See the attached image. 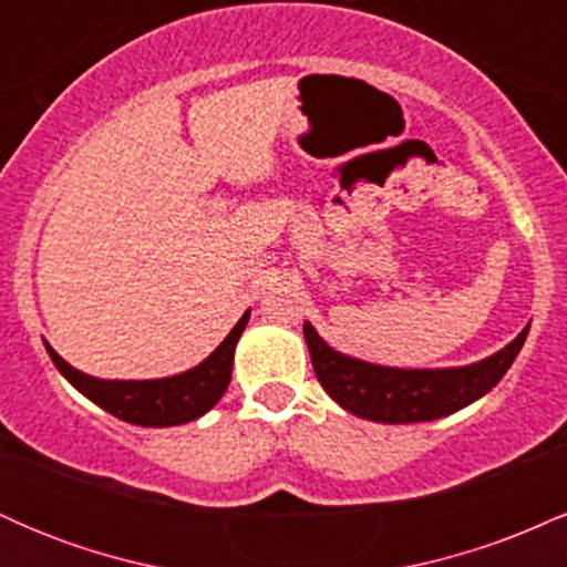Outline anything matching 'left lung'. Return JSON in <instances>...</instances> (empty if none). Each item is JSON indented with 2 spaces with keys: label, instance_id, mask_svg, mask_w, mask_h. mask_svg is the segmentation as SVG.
Here are the masks:
<instances>
[{
  "label": "left lung",
  "instance_id": "left-lung-1",
  "mask_svg": "<svg viewBox=\"0 0 567 567\" xmlns=\"http://www.w3.org/2000/svg\"><path fill=\"white\" fill-rule=\"evenodd\" d=\"M530 324L485 360L461 368H386L336 351L303 322V338L311 365L322 389L349 413L379 424H419L437 421L472 405L491 392L512 368L523 349Z\"/></svg>",
  "mask_w": 567,
  "mask_h": 567
}]
</instances>
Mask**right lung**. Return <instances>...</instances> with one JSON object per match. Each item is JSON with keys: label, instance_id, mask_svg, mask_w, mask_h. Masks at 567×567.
Segmentation results:
<instances>
[{"label": "right lung", "instance_id": "add662e5", "mask_svg": "<svg viewBox=\"0 0 567 567\" xmlns=\"http://www.w3.org/2000/svg\"><path fill=\"white\" fill-rule=\"evenodd\" d=\"M250 320V309L239 317L231 333L220 341V347L213 351L207 360H202L197 368L186 373L167 375V379H148V381H112L95 379V375L82 373L71 368L58 351L44 341L53 365L61 370L76 392H82L90 402L103 408L106 413L116 415L120 421L135 426H178L199 419L207 410L216 408V402L224 396L226 386L231 381L234 349H237L239 336Z\"/></svg>", "mask_w": 567, "mask_h": 567}]
</instances>
